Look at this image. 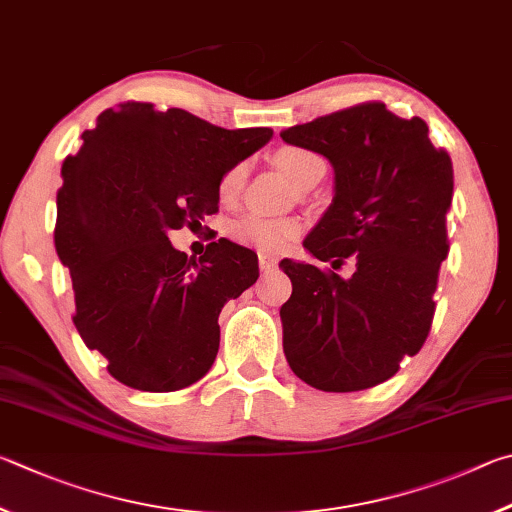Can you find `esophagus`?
<instances>
[{
    "label": "esophagus",
    "instance_id": "esophagus-1",
    "mask_svg": "<svg viewBox=\"0 0 512 512\" xmlns=\"http://www.w3.org/2000/svg\"><path fill=\"white\" fill-rule=\"evenodd\" d=\"M279 265L274 256H265V254H258V267H261V272H270L274 267Z\"/></svg>",
    "mask_w": 512,
    "mask_h": 512
}]
</instances>
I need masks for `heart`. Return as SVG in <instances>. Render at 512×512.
Wrapping results in <instances>:
<instances>
[{"label":"heart","instance_id":"1","mask_svg":"<svg viewBox=\"0 0 512 512\" xmlns=\"http://www.w3.org/2000/svg\"><path fill=\"white\" fill-rule=\"evenodd\" d=\"M276 164H279L285 173H288L294 182L301 188L306 186L312 177H315L324 161L317 157L315 152L306 148H281L276 150ZM247 179V164L238 161V164L229 166L224 170L218 182V197L224 204H231L238 200ZM301 224L297 220L288 218H267V215H245L231 227V238L236 245L254 249L258 254L265 256H279L288 249L294 240L299 238Z\"/></svg>","mask_w":512,"mask_h":512}]
</instances>
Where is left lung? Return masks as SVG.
I'll use <instances>...</instances> for the list:
<instances>
[{"label":"left lung","mask_w":512,"mask_h":512,"mask_svg":"<svg viewBox=\"0 0 512 512\" xmlns=\"http://www.w3.org/2000/svg\"><path fill=\"white\" fill-rule=\"evenodd\" d=\"M335 168V200L306 240L319 261L355 272L283 261L292 297L283 303V351L310 387L371 389L398 373L432 330L441 263L450 254L452 159L429 141L427 123L366 101L281 132Z\"/></svg>","instance_id":"obj_1"}]
</instances>
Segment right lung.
Instances as JSON below:
<instances>
[{
  "instance_id": "right-lung-1",
  "label": "right lung",
  "mask_w": 512,
  "mask_h": 512,
  "mask_svg": "<svg viewBox=\"0 0 512 512\" xmlns=\"http://www.w3.org/2000/svg\"><path fill=\"white\" fill-rule=\"evenodd\" d=\"M272 139L224 130L179 107L105 110L62 164L53 242L74 285V326L125 387L166 393L211 369L224 303L258 279V258L220 238L188 258L170 229L202 227L218 182Z\"/></svg>"
}]
</instances>
